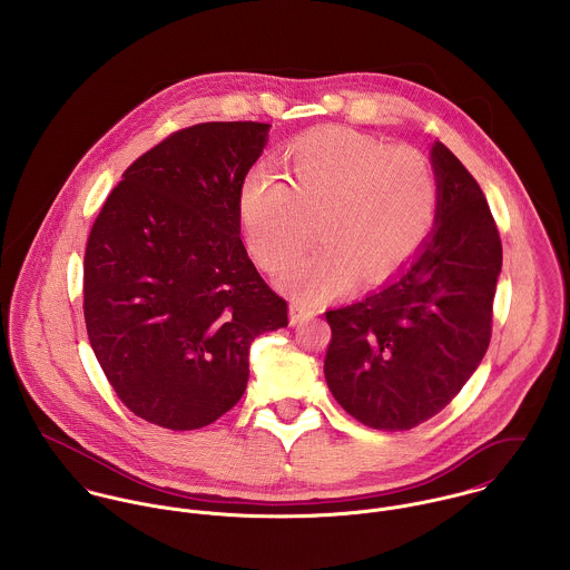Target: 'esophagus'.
<instances>
[{
	"instance_id": "obj_1",
	"label": "esophagus",
	"mask_w": 570,
	"mask_h": 570,
	"mask_svg": "<svg viewBox=\"0 0 570 570\" xmlns=\"http://www.w3.org/2000/svg\"><path fill=\"white\" fill-rule=\"evenodd\" d=\"M316 312L312 309V305H305V303H292L289 305V325H301L305 321H309Z\"/></svg>"
}]
</instances>
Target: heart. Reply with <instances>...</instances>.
Segmentation results:
<instances>
[{"mask_svg": "<svg viewBox=\"0 0 570 570\" xmlns=\"http://www.w3.org/2000/svg\"><path fill=\"white\" fill-rule=\"evenodd\" d=\"M287 177L256 166L239 188V219L256 261L274 272L308 240L322 244L283 267L278 283L305 301L340 294L357 274L377 283L432 233L439 181L430 160L353 129L307 131L285 149Z\"/></svg>", "mask_w": 570, "mask_h": 570, "instance_id": "b5f03b06", "label": "heart"}]
</instances>
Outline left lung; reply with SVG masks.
Masks as SVG:
<instances>
[{
	"mask_svg": "<svg viewBox=\"0 0 570 570\" xmlns=\"http://www.w3.org/2000/svg\"><path fill=\"white\" fill-rule=\"evenodd\" d=\"M436 224L414 258L364 301L326 312L325 377L335 402L375 430H410L448 406L491 337L502 245L472 173L432 147Z\"/></svg>",
	"mask_w": 570,
	"mask_h": 570,
	"instance_id": "8db88e82",
	"label": "left lung"
}]
</instances>
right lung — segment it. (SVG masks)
Returning a JSON list of instances; mask_svg holds the SVG:
<instances>
[{"instance_id": "obj_1", "label": "right lung", "mask_w": 570, "mask_h": 570, "mask_svg": "<svg viewBox=\"0 0 570 570\" xmlns=\"http://www.w3.org/2000/svg\"><path fill=\"white\" fill-rule=\"evenodd\" d=\"M265 122H202L122 173L82 261V314L118 400L166 430H197L235 406L256 335L287 326L242 242L239 188Z\"/></svg>"}]
</instances>
